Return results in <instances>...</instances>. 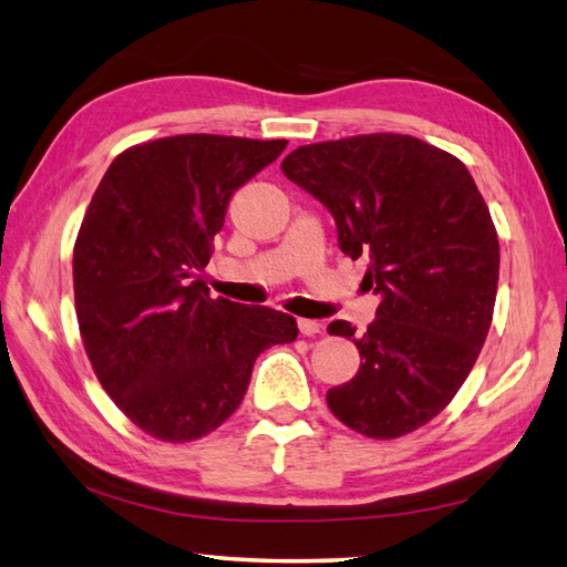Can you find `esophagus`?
<instances>
[{
	"label": "esophagus",
	"instance_id": "esophagus-1",
	"mask_svg": "<svg viewBox=\"0 0 567 567\" xmlns=\"http://www.w3.org/2000/svg\"><path fill=\"white\" fill-rule=\"evenodd\" d=\"M297 328H300L302 334H307V338H312V334H318L322 324L318 320H307V318H300L297 320Z\"/></svg>",
	"mask_w": 567,
	"mask_h": 567
}]
</instances>
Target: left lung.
I'll return each mask as SVG.
<instances>
[{
    "mask_svg": "<svg viewBox=\"0 0 567 567\" xmlns=\"http://www.w3.org/2000/svg\"><path fill=\"white\" fill-rule=\"evenodd\" d=\"M282 172L324 205L380 297L368 332L328 328L362 360L328 408L368 437L408 435L455 398L491 330L501 245L485 199L463 162L410 134L297 147Z\"/></svg>",
    "mask_w": 567,
    "mask_h": 567,
    "instance_id": "left-lung-1",
    "label": "left lung"
}]
</instances>
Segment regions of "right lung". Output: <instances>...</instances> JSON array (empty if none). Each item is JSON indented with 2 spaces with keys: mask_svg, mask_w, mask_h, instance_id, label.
I'll use <instances>...</instances> for the list:
<instances>
[{
  "mask_svg": "<svg viewBox=\"0 0 567 567\" xmlns=\"http://www.w3.org/2000/svg\"><path fill=\"white\" fill-rule=\"evenodd\" d=\"M285 140L177 134L114 157L74 245V302L102 388L134 425L189 443L233 415L252 364L297 322L213 300L203 272L235 192Z\"/></svg>",
  "mask_w": 567,
  "mask_h": 567,
  "instance_id": "obj_1",
  "label": "right lung"
}]
</instances>
